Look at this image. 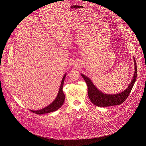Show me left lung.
<instances>
[{
    "instance_id": "1",
    "label": "left lung",
    "mask_w": 146,
    "mask_h": 146,
    "mask_svg": "<svg viewBox=\"0 0 146 146\" xmlns=\"http://www.w3.org/2000/svg\"><path fill=\"white\" fill-rule=\"evenodd\" d=\"M133 60L135 71L132 81L125 90L119 93L114 94L104 93L96 87L89 78L82 74H80L87 84L88 96L92 103L98 107H109L119 105L124 102L131 93L137 77V65L135 57Z\"/></svg>"
}]
</instances>
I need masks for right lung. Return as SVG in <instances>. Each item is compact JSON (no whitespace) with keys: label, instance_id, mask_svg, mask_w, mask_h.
Masks as SVG:
<instances>
[{"label":"right lung","instance_id":"right-lung-1","mask_svg":"<svg viewBox=\"0 0 146 146\" xmlns=\"http://www.w3.org/2000/svg\"><path fill=\"white\" fill-rule=\"evenodd\" d=\"M67 74H65L64 75V76L62 79L61 82V85L58 92V94L56 97V98L55 99V100L48 106H47V107L40 109L39 110H37V111H34V110H31V112L35 113L36 114H46V113H49V112H52L53 111H55L57 110H58L64 104V100H65V95L63 93L62 91V88H63V85H64V81L65 78Z\"/></svg>","mask_w":146,"mask_h":146}]
</instances>
